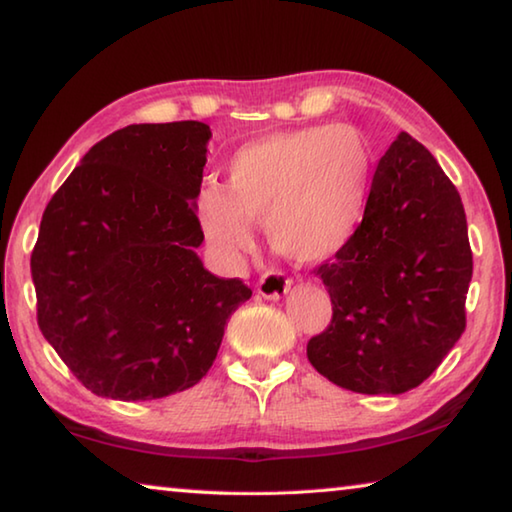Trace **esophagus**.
I'll use <instances>...</instances> for the list:
<instances>
[{
	"mask_svg": "<svg viewBox=\"0 0 512 512\" xmlns=\"http://www.w3.org/2000/svg\"><path fill=\"white\" fill-rule=\"evenodd\" d=\"M291 289V280H287L282 273L277 271H268L262 275V280L257 282V293L266 300H280L289 293Z\"/></svg>",
	"mask_w": 512,
	"mask_h": 512,
	"instance_id": "34e87169",
	"label": "esophagus"
}]
</instances>
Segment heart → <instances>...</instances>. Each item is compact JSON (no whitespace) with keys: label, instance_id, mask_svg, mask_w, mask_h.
Listing matches in <instances>:
<instances>
[{"label":"heart","instance_id":"heart-1","mask_svg":"<svg viewBox=\"0 0 512 512\" xmlns=\"http://www.w3.org/2000/svg\"><path fill=\"white\" fill-rule=\"evenodd\" d=\"M372 151L348 124L275 131L230 155L225 187L205 185L196 214L210 244L235 259L253 246V221L277 255L320 264L357 235L366 214Z\"/></svg>","mask_w":512,"mask_h":512}]
</instances>
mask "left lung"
Returning <instances> with one entry per match:
<instances>
[{"label": "left lung", "mask_w": 512, "mask_h": 512, "mask_svg": "<svg viewBox=\"0 0 512 512\" xmlns=\"http://www.w3.org/2000/svg\"><path fill=\"white\" fill-rule=\"evenodd\" d=\"M318 275L334 314L307 343V357L336 386L406 393L461 339L472 280L465 210L452 180L411 135L388 146L357 235Z\"/></svg>", "instance_id": "1"}]
</instances>
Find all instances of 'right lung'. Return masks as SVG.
<instances>
[{"instance_id":"obj_1","label":"right lung","mask_w":512,"mask_h":512,"mask_svg":"<svg viewBox=\"0 0 512 512\" xmlns=\"http://www.w3.org/2000/svg\"><path fill=\"white\" fill-rule=\"evenodd\" d=\"M210 137L203 121L121 128L42 214L31 255L40 332L94 395L140 402L192 388L253 296L196 253Z\"/></svg>"}]
</instances>
